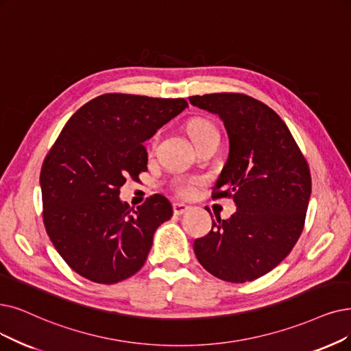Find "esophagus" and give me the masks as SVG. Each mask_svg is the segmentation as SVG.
<instances>
[{
    "mask_svg": "<svg viewBox=\"0 0 351 351\" xmlns=\"http://www.w3.org/2000/svg\"><path fill=\"white\" fill-rule=\"evenodd\" d=\"M173 208H174V215L181 216V215L187 213L191 207H190V206H187V204H184V203H174Z\"/></svg>",
    "mask_w": 351,
    "mask_h": 351,
    "instance_id": "obj_1",
    "label": "esophagus"
}]
</instances>
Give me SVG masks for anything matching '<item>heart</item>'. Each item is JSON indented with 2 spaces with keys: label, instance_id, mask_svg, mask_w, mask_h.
Returning <instances> with one entry per match:
<instances>
[{
  "label": "heart",
  "instance_id": "b5f03b06",
  "mask_svg": "<svg viewBox=\"0 0 351 351\" xmlns=\"http://www.w3.org/2000/svg\"><path fill=\"white\" fill-rule=\"evenodd\" d=\"M213 132H217V130L215 128V125L212 122H208L207 119H203V118H197V119H193L190 123H189V134L191 136L193 141H199V139L213 134ZM190 186H181L180 187V191L183 194H187L190 193Z\"/></svg>",
  "mask_w": 351,
  "mask_h": 351
}]
</instances>
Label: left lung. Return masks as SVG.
<instances>
[{
    "label": "left lung",
    "mask_w": 351,
    "mask_h": 351,
    "mask_svg": "<svg viewBox=\"0 0 351 351\" xmlns=\"http://www.w3.org/2000/svg\"><path fill=\"white\" fill-rule=\"evenodd\" d=\"M190 104L217 115L226 128L229 156L213 197L236 204V213L213 220L208 234L194 241V254L223 281H254L298 241L311 195L310 168L285 122L254 97L212 93L191 96Z\"/></svg>",
    "instance_id": "left-lung-1"
}]
</instances>
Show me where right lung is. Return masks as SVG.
<instances>
[{
	"mask_svg": "<svg viewBox=\"0 0 351 351\" xmlns=\"http://www.w3.org/2000/svg\"><path fill=\"white\" fill-rule=\"evenodd\" d=\"M186 108L184 99L106 93L64 125L41 167L40 187L50 241L80 276L110 285L143 268L173 206L154 194L132 208L119 189L147 171L143 144Z\"/></svg>",
	"mask_w": 351,
	"mask_h": 351,
	"instance_id": "1",
	"label": "right lung"
}]
</instances>
